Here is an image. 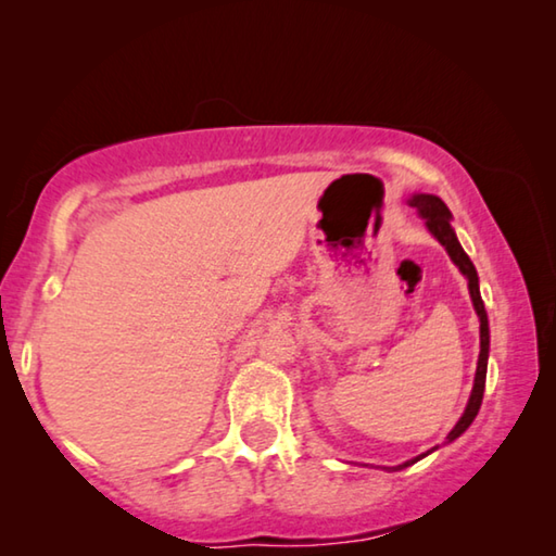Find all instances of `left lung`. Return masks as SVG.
<instances>
[{"label":"left lung","instance_id":"obj_1","mask_svg":"<svg viewBox=\"0 0 556 556\" xmlns=\"http://www.w3.org/2000/svg\"><path fill=\"white\" fill-rule=\"evenodd\" d=\"M409 205H414L421 213V218L427 220V228L431 230V235L444 244L448 257L456 262V267L464 271L466 279H468V289H470V299H473V306H476V314L481 318V355H478V368H476V382H473V392H470V400L466 404V412L464 417L456 421V427L448 431V441L458 439L464 431L470 427V421L476 419L478 409H481V402H483V390H485V370H488V345H491V333H488V314H485V306H483V299H481V289H478V275H476V267L473 262L468 260V255L460 248V242L456 240V232L451 228V213L446 208V203L439 199V195H429V193H417L412 195ZM425 456V454H421ZM421 456L407 460L404 466H412L414 460H419Z\"/></svg>","mask_w":556,"mask_h":556}]
</instances>
